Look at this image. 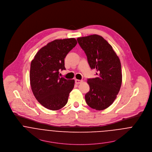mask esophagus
<instances>
[{
	"instance_id": "esophagus-1",
	"label": "esophagus",
	"mask_w": 152,
	"mask_h": 152,
	"mask_svg": "<svg viewBox=\"0 0 152 152\" xmlns=\"http://www.w3.org/2000/svg\"><path fill=\"white\" fill-rule=\"evenodd\" d=\"M83 83L82 80H75V83L76 84H79V83Z\"/></svg>"
}]
</instances>
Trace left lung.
Returning <instances> with one entry per match:
<instances>
[{"label": "left lung", "instance_id": "8db88e82", "mask_svg": "<svg viewBox=\"0 0 152 152\" xmlns=\"http://www.w3.org/2000/svg\"><path fill=\"white\" fill-rule=\"evenodd\" d=\"M77 41L87 56L91 69L97 72V77L88 80L90 90L85 96L86 102L94 109L104 110L112 104L121 86L120 58L110 45L100 35L80 37Z\"/></svg>", "mask_w": 152, "mask_h": 152}]
</instances>
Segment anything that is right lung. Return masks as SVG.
<instances>
[{
  "mask_svg": "<svg viewBox=\"0 0 152 152\" xmlns=\"http://www.w3.org/2000/svg\"><path fill=\"white\" fill-rule=\"evenodd\" d=\"M77 43L75 38L56 39L42 48L31 61L32 91L38 102L48 109L58 110L68 102L75 81L60 77L59 70L66 69L64 58Z\"/></svg>",
  "mask_w": 152,
  "mask_h": 152,
  "instance_id": "right-lung-1",
  "label": "right lung"
}]
</instances>
